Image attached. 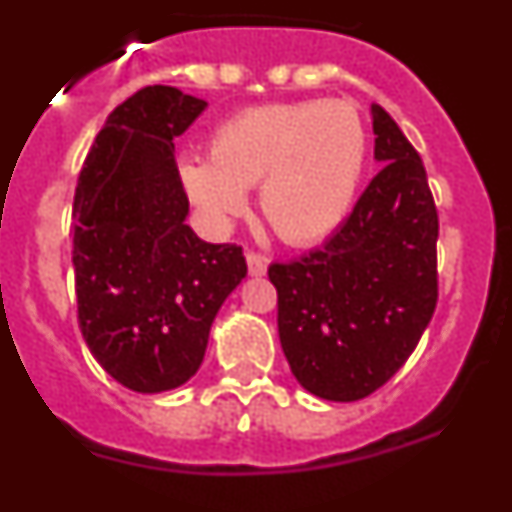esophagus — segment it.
Returning <instances> with one entry per match:
<instances>
[{"label":"esophagus","instance_id":"34e87169","mask_svg":"<svg viewBox=\"0 0 512 512\" xmlns=\"http://www.w3.org/2000/svg\"><path fill=\"white\" fill-rule=\"evenodd\" d=\"M246 264L251 277H264L266 274V261L261 259L259 253H246Z\"/></svg>","mask_w":512,"mask_h":512}]
</instances>
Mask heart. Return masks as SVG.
Here are the masks:
<instances>
[{"instance_id": "1", "label": "heart", "mask_w": 512, "mask_h": 512, "mask_svg": "<svg viewBox=\"0 0 512 512\" xmlns=\"http://www.w3.org/2000/svg\"><path fill=\"white\" fill-rule=\"evenodd\" d=\"M366 161L354 104L310 99L251 107L220 122L210 158H179V184L207 223L223 228L259 187L261 212L282 241L307 246L346 220Z\"/></svg>"}]
</instances>
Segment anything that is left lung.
<instances>
[{
    "label": "left lung",
    "mask_w": 512,
    "mask_h": 512,
    "mask_svg": "<svg viewBox=\"0 0 512 512\" xmlns=\"http://www.w3.org/2000/svg\"><path fill=\"white\" fill-rule=\"evenodd\" d=\"M382 166L328 243L271 264L279 341L310 395L354 402L395 377L436 310L438 215L423 161L397 122L372 104Z\"/></svg>",
    "instance_id": "1"
}]
</instances>
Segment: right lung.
Wrapping results in <instances>:
<instances>
[{"instance_id":"right-lung-1","label":"right lung","mask_w":512,"mask_h":512,"mask_svg":"<svg viewBox=\"0 0 512 512\" xmlns=\"http://www.w3.org/2000/svg\"><path fill=\"white\" fill-rule=\"evenodd\" d=\"M205 107L176 87L140 89L110 112L76 184L81 336L104 372L143 395L197 374L217 310L246 277L241 248L184 223L174 138Z\"/></svg>"}]
</instances>
